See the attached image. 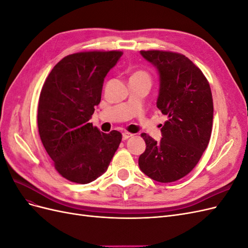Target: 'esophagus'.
<instances>
[{
    "label": "esophagus",
    "instance_id": "1",
    "mask_svg": "<svg viewBox=\"0 0 248 248\" xmlns=\"http://www.w3.org/2000/svg\"><path fill=\"white\" fill-rule=\"evenodd\" d=\"M131 137H133V134L130 133V132H123V134H122V138H123L124 140H128V139L131 138Z\"/></svg>",
    "mask_w": 248,
    "mask_h": 248
}]
</instances>
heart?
I'll return each instance as SVG.
<instances>
[{
	"mask_svg": "<svg viewBox=\"0 0 248 248\" xmlns=\"http://www.w3.org/2000/svg\"><path fill=\"white\" fill-rule=\"evenodd\" d=\"M131 78H149V76H148V73L145 71H137L132 74Z\"/></svg>",
	"mask_w": 248,
	"mask_h": 248,
	"instance_id": "1",
	"label": "heart"
}]
</instances>
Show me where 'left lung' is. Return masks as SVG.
Instances as JSON below:
<instances>
[{
	"instance_id": "obj_1",
	"label": "left lung",
	"mask_w": 248,
	"mask_h": 248,
	"mask_svg": "<svg viewBox=\"0 0 248 248\" xmlns=\"http://www.w3.org/2000/svg\"><path fill=\"white\" fill-rule=\"evenodd\" d=\"M159 73L157 108L168 117L157 142L141 133L146 150L139 158L145 175L170 183L185 177L206 150L213 124L210 85L199 67L184 55L163 50H140Z\"/></svg>"
}]
</instances>
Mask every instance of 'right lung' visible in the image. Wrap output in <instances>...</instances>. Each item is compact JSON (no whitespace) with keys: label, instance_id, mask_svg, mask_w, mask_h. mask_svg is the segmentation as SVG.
<instances>
[{"label":"right lung","instance_id":"1","mask_svg":"<svg viewBox=\"0 0 248 248\" xmlns=\"http://www.w3.org/2000/svg\"><path fill=\"white\" fill-rule=\"evenodd\" d=\"M122 51H81L66 56L44 81L38 103L39 136L55 169L78 184L106 172L121 142L117 130L101 132L89 122L101 100L104 78Z\"/></svg>","mask_w":248,"mask_h":248}]
</instances>
